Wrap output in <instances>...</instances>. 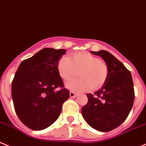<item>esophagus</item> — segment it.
I'll return each instance as SVG.
<instances>
[{
	"instance_id": "obj_1",
	"label": "esophagus",
	"mask_w": 146,
	"mask_h": 146,
	"mask_svg": "<svg viewBox=\"0 0 146 146\" xmlns=\"http://www.w3.org/2000/svg\"><path fill=\"white\" fill-rule=\"evenodd\" d=\"M70 96L71 98H76L77 97V94L76 93H74L73 92H70Z\"/></svg>"
}]
</instances>
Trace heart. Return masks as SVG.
<instances>
[{
	"label": "heart",
	"instance_id": "b5f03b06",
	"mask_svg": "<svg viewBox=\"0 0 146 146\" xmlns=\"http://www.w3.org/2000/svg\"><path fill=\"white\" fill-rule=\"evenodd\" d=\"M58 74L65 81L70 80L78 71L77 79L65 84V87L75 92H82L89 87L93 90L100 88L107 81L110 69L104 61L86 52L71 54L70 58L62 57L57 64Z\"/></svg>",
	"mask_w": 146,
	"mask_h": 146
}]
</instances>
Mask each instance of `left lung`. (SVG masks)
I'll return each instance as SVG.
<instances>
[{
	"label": "left lung",
	"instance_id": "obj_1",
	"mask_svg": "<svg viewBox=\"0 0 146 146\" xmlns=\"http://www.w3.org/2000/svg\"><path fill=\"white\" fill-rule=\"evenodd\" d=\"M108 65L106 82L94 94H87L88 103L81 113L86 122L95 130L109 132L121 125L128 116L135 99L131 73L114 55L106 50L91 51Z\"/></svg>",
	"mask_w": 146,
	"mask_h": 146
}]
</instances>
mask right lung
Segmentation results:
<instances>
[{
    "label": "right lung",
    "mask_w": 146,
    "mask_h": 146,
    "mask_svg": "<svg viewBox=\"0 0 146 146\" xmlns=\"http://www.w3.org/2000/svg\"><path fill=\"white\" fill-rule=\"evenodd\" d=\"M66 53L65 49L44 48L21 62L11 84L15 111L23 124L42 130L59 117L70 92L63 88L57 64ZM60 87V91L55 88Z\"/></svg>",
    "instance_id": "obj_1"
}]
</instances>
